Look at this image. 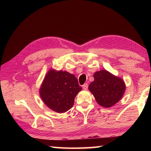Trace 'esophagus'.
I'll return each mask as SVG.
<instances>
[{"label":"esophagus","instance_id":"obj_1","mask_svg":"<svg viewBox=\"0 0 151 151\" xmlns=\"http://www.w3.org/2000/svg\"><path fill=\"white\" fill-rule=\"evenodd\" d=\"M83 88L84 90H86V89L88 88V84L86 83L84 85H83Z\"/></svg>","mask_w":151,"mask_h":151}]
</instances>
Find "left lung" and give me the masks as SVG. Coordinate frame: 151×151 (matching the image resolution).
Instances as JSON below:
<instances>
[{"label":"left lung","instance_id":"obj_1","mask_svg":"<svg viewBox=\"0 0 151 151\" xmlns=\"http://www.w3.org/2000/svg\"><path fill=\"white\" fill-rule=\"evenodd\" d=\"M93 76L94 81L89 85L88 90L99 105L110 108L121 100L126 90L123 79L106 70L97 71Z\"/></svg>","mask_w":151,"mask_h":151}]
</instances>
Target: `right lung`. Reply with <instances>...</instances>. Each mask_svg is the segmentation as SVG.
<instances>
[{
	"instance_id": "right-lung-1",
	"label": "right lung",
	"mask_w": 151,
	"mask_h": 151,
	"mask_svg": "<svg viewBox=\"0 0 151 151\" xmlns=\"http://www.w3.org/2000/svg\"><path fill=\"white\" fill-rule=\"evenodd\" d=\"M81 90L73 74L50 68L40 85L39 94L48 108L63 113L72 108L75 96Z\"/></svg>"
}]
</instances>
